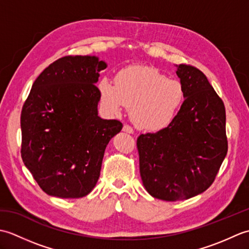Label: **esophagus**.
Here are the masks:
<instances>
[{
    "label": "esophagus",
    "instance_id": "34e87169",
    "mask_svg": "<svg viewBox=\"0 0 249 249\" xmlns=\"http://www.w3.org/2000/svg\"><path fill=\"white\" fill-rule=\"evenodd\" d=\"M123 131H125V133H128V134H133L134 133V129H133V127H131V126L125 124L123 126Z\"/></svg>",
    "mask_w": 249,
    "mask_h": 249
}]
</instances>
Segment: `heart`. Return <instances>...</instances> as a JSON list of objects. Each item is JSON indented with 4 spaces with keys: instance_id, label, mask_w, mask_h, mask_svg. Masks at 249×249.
<instances>
[{
    "instance_id": "heart-1",
    "label": "heart",
    "mask_w": 249,
    "mask_h": 249,
    "mask_svg": "<svg viewBox=\"0 0 249 249\" xmlns=\"http://www.w3.org/2000/svg\"><path fill=\"white\" fill-rule=\"evenodd\" d=\"M99 91L110 112L118 114L124 106L131 108L134 123L152 131L167 127L184 100L181 83L150 66L126 67L116 75L115 84L100 81Z\"/></svg>"
}]
</instances>
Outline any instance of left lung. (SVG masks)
Wrapping results in <instances>:
<instances>
[{
    "instance_id": "1",
    "label": "left lung",
    "mask_w": 249,
    "mask_h": 249,
    "mask_svg": "<svg viewBox=\"0 0 249 249\" xmlns=\"http://www.w3.org/2000/svg\"><path fill=\"white\" fill-rule=\"evenodd\" d=\"M177 67L185 97L178 114L167 127L137 139L142 183L165 201L205 192L228 152L223 99L197 67Z\"/></svg>"
}]
</instances>
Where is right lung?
I'll use <instances>...</instances> for the list:
<instances>
[{
    "label": "right lung",
    "instance_id": "1",
    "mask_svg": "<svg viewBox=\"0 0 249 249\" xmlns=\"http://www.w3.org/2000/svg\"><path fill=\"white\" fill-rule=\"evenodd\" d=\"M107 64L66 55L36 78L21 111V157L46 194L81 198L92 192L106 146L123 124L98 116L95 86Z\"/></svg>",
    "mask_w": 249,
    "mask_h": 249
}]
</instances>
